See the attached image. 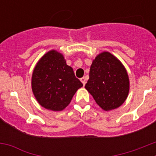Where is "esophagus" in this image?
Masks as SVG:
<instances>
[{
	"label": "esophagus",
	"instance_id": "esophagus-1",
	"mask_svg": "<svg viewBox=\"0 0 156 156\" xmlns=\"http://www.w3.org/2000/svg\"><path fill=\"white\" fill-rule=\"evenodd\" d=\"M80 81H81V82H82V83L83 85L86 84V79H85L84 77H82V78H81V79H80Z\"/></svg>",
	"mask_w": 156,
	"mask_h": 156
}]
</instances>
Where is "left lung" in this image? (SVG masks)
<instances>
[{
	"label": "left lung",
	"instance_id": "8db88e82",
	"mask_svg": "<svg viewBox=\"0 0 156 156\" xmlns=\"http://www.w3.org/2000/svg\"><path fill=\"white\" fill-rule=\"evenodd\" d=\"M89 76L85 88L105 111L119 108L126 101L129 89L127 72L111 53L104 51L96 56Z\"/></svg>",
	"mask_w": 156,
	"mask_h": 156
}]
</instances>
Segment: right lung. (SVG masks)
I'll return each instance as SVG.
<instances>
[{"label": "right lung", "mask_w": 156, "mask_h": 156, "mask_svg": "<svg viewBox=\"0 0 156 156\" xmlns=\"http://www.w3.org/2000/svg\"><path fill=\"white\" fill-rule=\"evenodd\" d=\"M32 90L42 107L62 111L69 105L83 83L64 56L55 50L47 52L37 63L32 76Z\"/></svg>", "instance_id": "add662e5"}]
</instances>
